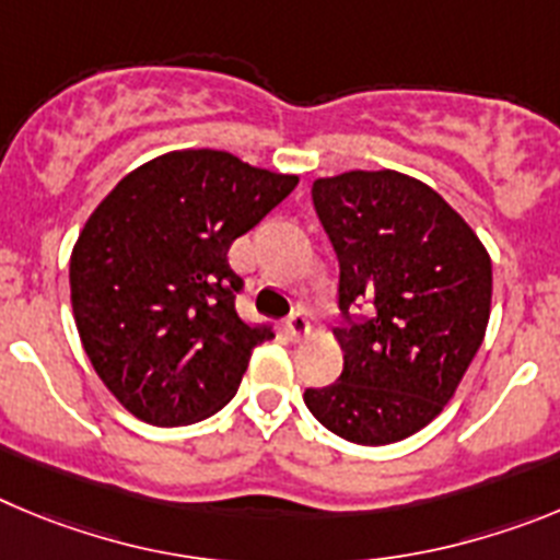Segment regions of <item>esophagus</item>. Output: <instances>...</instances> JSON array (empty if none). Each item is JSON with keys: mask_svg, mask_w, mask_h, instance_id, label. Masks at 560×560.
<instances>
[{"mask_svg": "<svg viewBox=\"0 0 560 560\" xmlns=\"http://www.w3.org/2000/svg\"><path fill=\"white\" fill-rule=\"evenodd\" d=\"M284 326H287V331H290L292 337H301V335H306V331H310V320H306V315L301 310L290 312V317L284 320Z\"/></svg>", "mask_w": 560, "mask_h": 560, "instance_id": "obj_1", "label": "esophagus"}]
</instances>
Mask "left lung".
I'll use <instances>...</instances> for the list:
<instances>
[{"mask_svg":"<svg viewBox=\"0 0 560 560\" xmlns=\"http://www.w3.org/2000/svg\"><path fill=\"white\" fill-rule=\"evenodd\" d=\"M312 203L340 261L342 374L304 401L346 441L396 443L430 424L475 360L491 259L435 189L393 170L317 178Z\"/></svg>","mask_w":560,"mask_h":560,"instance_id":"1","label":"left lung"}]
</instances>
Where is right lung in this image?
Masks as SVG:
<instances>
[{
    "label": "right lung",
    "mask_w": 560,
    "mask_h": 560,
    "mask_svg": "<svg viewBox=\"0 0 560 560\" xmlns=\"http://www.w3.org/2000/svg\"><path fill=\"white\" fill-rule=\"evenodd\" d=\"M223 150H178L125 175L69 261L83 349L119 405L155 427L195 424L234 399L270 329L236 315L229 248L295 189Z\"/></svg>",
    "instance_id": "right-lung-1"
}]
</instances>
